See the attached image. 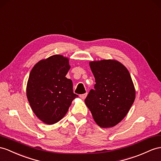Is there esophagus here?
Segmentation results:
<instances>
[{
    "instance_id": "obj_1",
    "label": "esophagus",
    "mask_w": 161,
    "mask_h": 161,
    "mask_svg": "<svg viewBox=\"0 0 161 161\" xmlns=\"http://www.w3.org/2000/svg\"><path fill=\"white\" fill-rule=\"evenodd\" d=\"M87 93H85V94H80V97L81 98H82V99H85L86 97H87Z\"/></svg>"
}]
</instances>
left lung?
<instances>
[{
	"instance_id": "8db88e82",
	"label": "left lung",
	"mask_w": 161,
	"mask_h": 161,
	"mask_svg": "<svg viewBox=\"0 0 161 161\" xmlns=\"http://www.w3.org/2000/svg\"><path fill=\"white\" fill-rule=\"evenodd\" d=\"M95 78V90L85 99L93 119L101 128H110L121 122L135 98V89L128 69L115 60L90 62Z\"/></svg>"
}]
</instances>
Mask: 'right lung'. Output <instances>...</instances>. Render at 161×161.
Wrapping results in <instances>:
<instances>
[{
	"instance_id": "right-lung-1",
	"label": "right lung",
	"mask_w": 161,
	"mask_h": 161,
	"mask_svg": "<svg viewBox=\"0 0 161 161\" xmlns=\"http://www.w3.org/2000/svg\"><path fill=\"white\" fill-rule=\"evenodd\" d=\"M69 59L53 55L39 61L30 73L26 96L32 112L47 125H53L68 112L74 98L73 82L66 77Z\"/></svg>"
}]
</instances>
